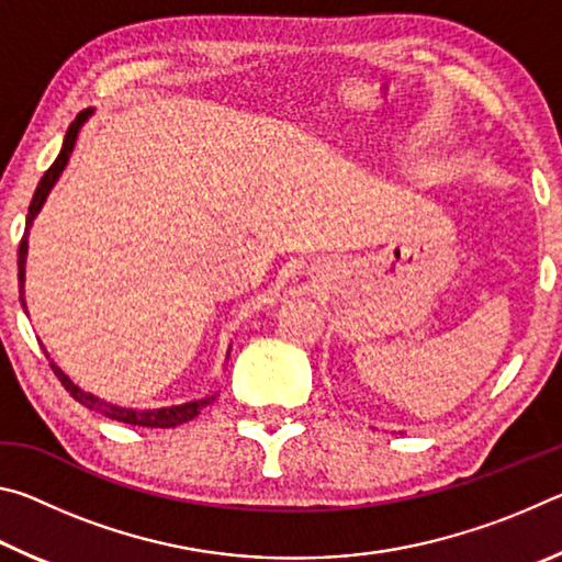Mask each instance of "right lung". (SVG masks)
Segmentation results:
<instances>
[{
    "instance_id": "1",
    "label": "right lung",
    "mask_w": 562,
    "mask_h": 562,
    "mask_svg": "<svg viewBox=\"0 0 562 562\" xmlns=\"http://www.w3.org/2000/svg\"><path fill=\"white\" fill-rule=\"evenodd\" d=\"M93 116V109L81 111L76 121L69 126L64 136V144L59 156L52 164V168L46 170L44 178L40 180V186L34 190V198H32V205H30V213H26V227H24V237L22 243H19V300H22V307L26 312V302H24V280H26V252H30V231L34 225V217L40 215V211L46 203V198H49L52 188L56 186V180L61 178L66 164H69V156L74 154V146H76V138H79V131L83 128V123ZM231 349L233 345L227 347V357H231ZM44 355L49 357V351L44 349ZM52 369L54 374L59 376V382L64 384L66 392H69L76 402L83 404L91 412H99L101 416L113 418V422H123V424H131V426H150V429H173V426H180L190 422V418H195L198 414L203 412L207 404L215 402L217 394L211 396H203V398H193V402H186V404H173V406H160V408H131V406H119L113 402H106V398H99L97 394L87 392V389H81L79 384H74L69 376L61 372L59 364H54L52 361Z\"/></svg>"
}]
</instances>
